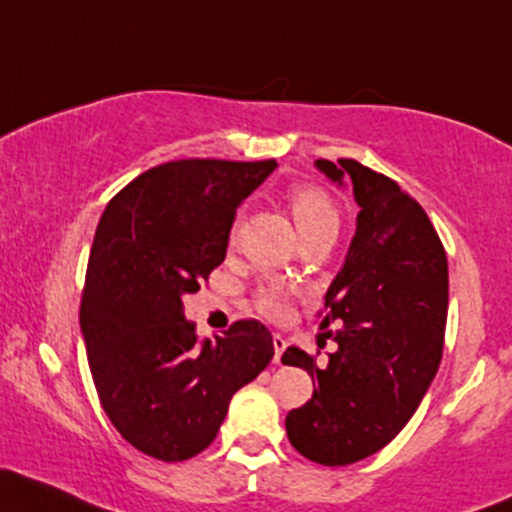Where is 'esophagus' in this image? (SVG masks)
<instances>
[{
	"label": "esophagus",
	"instance_id": "1",
	"mask_svg": "<svg viewBox=\"0 0 512 512\" xmlns=\"http://www.w3.org/2000/svg\"><path fill=\"white\" fill-rule=\"evenodd\" d=\"M272 342H274V364H282V355L286 350V338L282 333H274Z\"/></svg>",
	"mask_w": 512,
	"mask_h": 512
}]
</instances>
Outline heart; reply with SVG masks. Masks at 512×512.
<instances>
[{
    "label": "heart",
    "mask_w": 512,
    "mask_h": 512,
    "mask_svg": "<svg viewBox=\"0 0 512 512\" xmlns=\"http://www.w3.org/2000/svg\"><path fill=\"white\" fill-rule=\"evenodd\" d=\"M289 209L301 235L323 226H338V211H335L333 201L316 184H296L289 192ZM291 301H294L291 286L277 282V279L260 286L255 294L257 311L267 318H284L291 311Z\"/></svg>",
    "instance_id": "1"
}]
</instances>
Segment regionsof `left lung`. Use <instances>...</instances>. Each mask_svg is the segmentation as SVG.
Returning <instances> with one entry per match:
<instances>
[{
	"mask_svg": "<svg viewBox=\"0 0 512 512\" xmlns=\"http://www.w3.org/2000/svg\"><path fill=\"white\" fill-rule=\"evenodd\" d=\"M350 184L359 206L345 265L325 294L323 328L338 350L325 367L299 347L282 362L311 374L313 398L286 415L296 452L323 466L379 452L411 420L435 379L445 345L447 255L423 206L384 174L340 157L316 160ZM325 335V333H323Z\"/></svg>",
	"mask_w": 512,
	"mask_h": 512,
	"instance_id": "8db88e82",
	"label": "left lung"
}]
</instances>
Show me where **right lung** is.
I'll return each mask as SVG.
<instances>
[{"label":"right lung","instance_id":"obj_1","mask_svg":"<svg viewBox=\"0 0 512 512\" xmlns=\"http://www.w3.org/2000/svg\"><path fill=\"white\" fill-rule=\"evenodd\" d=\"M274 167V160L165 162L101 213L80 328L101 408L148 457L184 462L204 452L233 393L272 362V333L260 320H238L201 342L182 299L226 260L240 201Z\"/></svg>","mask_w":512,"mask_h":512}]
</instances>
